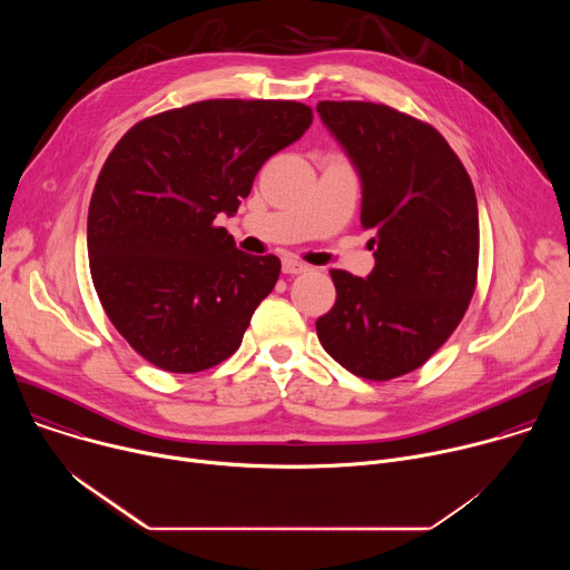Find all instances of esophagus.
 I'll use <instances>...</instances> for the list:
<instances>
[{
	"instance_id": "obj_1",
	"label": "esophagus",
	"mask_w": 570,
	"mask_h": 570,
	"mask_svg": "<svg viewBox=\"0 0 570 570\" xmlns=\"http://www.w3.org/2000/svg\"><path fill=\"white\" fill-rule=\"evenodd\" d=\"M282 271H284L286 275H302V273H306V271H308V266H306V264H302V262H297L295 257H284V262H282Z\"/></svg>"
}]
</instances>
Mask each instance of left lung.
Returning a JSON list of instances; mask_svg holds the SVG:
<instances>
[{"label":"left lung","mask_w":570,"mask_h":570,"mask_svg":"<svg viewBox=\"0 0 570 570\" xmlns=\"http://www.w3.org/2000/svg\"><path fill=\"white\" fill-rule=\"evenodd\" d=\"M317 112L361 174V225L376 259L367 279L330 271L336 304L317 317V338L352 374L390 381L422 367L469 308L475 191L431 124L372 101H320Z\"/></svg>","instance_id":"1"}]
</instances>
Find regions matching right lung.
Returning a JSON list of instances; mask_svg holds the SVG:
<instances>
[{
  "mask_svg": "<svg viewBox=\"0 0 570 570\" xmlns=\"http://www.w3.org/2000/svg\"><path fill=\"white\" fill-rule=\"evenodd\" d=\"M311 121L299 101L207 99L137 121L108 155L88 212L90 273L115 330L155 367L196 374L238 350L282 264L236 250L216 216Z\"/></svg>",
  "mask_w": 570,
  "mask_h": 570,
  "instance_id": "1",
  "label": "right lung"
}]
</instances>
